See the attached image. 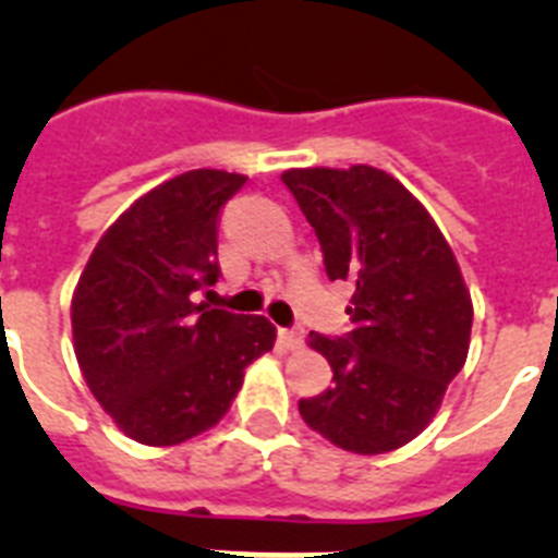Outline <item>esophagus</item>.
I'll return each mask as SVG.
<instances>
[{
  "mask_svg": "<svg viewBox=\"0 0 558 558\" xmlns=\"http://www.w3.org/2000/svg\"><path fill=\"white\" fill-rule=\"evenodd\" d=\"M279 343H282L288 352H295V349H302L304 335L299 329H279Z\"/></svg>",
  "mask_w": 558,
  "mask_h": 558,
  "instance_id": "esophagus-1",
  "label": "esophagus"
}]
</instances>
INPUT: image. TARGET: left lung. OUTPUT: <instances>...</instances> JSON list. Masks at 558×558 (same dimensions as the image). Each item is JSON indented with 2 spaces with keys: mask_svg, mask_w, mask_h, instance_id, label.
I'll use <instances>...</instances> for the list:
<instances>
[{
  "mask_svg": "<svg viewBox=\"0 0 558 558\" xmlns=\"http://www.w3.org/2000/svg\"><path fill=\"white\" fill-rule=\"evenodd\" d=\"M282 181L322 243L329 279L354 288L352 332H310L332 386L299 402L327 441L357 456L408 445L433 422L466 363L472 299L430 211L386 170H284Z\"/></svg>",
  "mask_w": 558,
  "mask_h": 558,
  "instance_id": "left-lung-1",
  "label": "left lung"
}]
</instances>
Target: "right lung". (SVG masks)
<instances>
[{"label":"right lung","mask_w":558,"mask_h":558,"mask_svg":"<svg viewBox=\"0 0 558 558\" xmlns=\"http://www.w3.org/2000/svg\"><path fill=\"white\" fill-rule=\"evenodd\" d=\"M245 175L190 170L108 226L72 295L75 357L122 433L172 447L215 427L245 368L274 349L265 315L195 304L218 282V220Z\"/></svg>","instance_id":"add662e5"}]
</instances>
